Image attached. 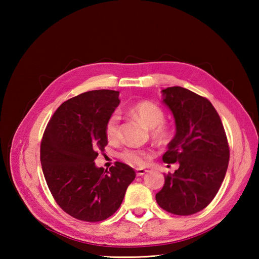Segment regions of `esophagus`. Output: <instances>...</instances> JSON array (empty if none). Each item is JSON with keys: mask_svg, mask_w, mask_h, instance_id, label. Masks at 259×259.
Wrapping results in <instances>:
<instances>
[{"mask_svg": "<svg viewBox=\"0 0 259 259\" xmlns=\"http://www.w3.org/2000/svg\"><path fill=\"white\" fill-rule=\"evenodd\" d=\"M148 172V170H146V169H144V168H138V169H136V175H137V177H140V176H144L145 174H147Z\"/></svg>", "mask_w": 259, "mask_h": 259, "instance_id": "obj_1", "label": "esophagus"}]
</instances>
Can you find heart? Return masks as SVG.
I'll use <instances>...</instances> for the list:
<instances>
[{
  "instance_id": "obj_1",
  "label": "heart",
  "mask_w": 259,
  "mask_h": 259,
  "mask_svg": "<svg viewBox=\"0 0 259 259\" xmlns=\"http://www.w3.org/2000/svg\"><path fill=\"white\" fill-rule=\"evenodd\" d=\"M139 120L147 128L151 129V136L158 144H167L171 137V129L168 124L163 122L164 112L163 110L157 104L142 101L135 104L131 109ZM120 115L118 112L110 114L106 123V136L109 141H117L120 137ZM149 152L146 150L134 149V148H124L119 152V158L123 162L130 166L140 167L144 166Z\"/></svg>"
}]
</instances>
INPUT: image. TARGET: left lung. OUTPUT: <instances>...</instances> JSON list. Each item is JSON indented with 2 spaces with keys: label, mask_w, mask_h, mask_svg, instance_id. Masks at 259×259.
Segmentation results:
<instances>
[{
  "label": "left lung",
  "mask_w": 259,
  "mask_h": 259,
  "mask_svg": "<svg viewBox=\"0 0 259 259\" xmlns=\"http://www.w3.org/2000/svg\"><path fill=\"white\" fill-rule=\"evenodd\" d=\"M171 110L176 135L162 156L179 168L164 176L156 195L163 210L188 216L206 208L217 195L226 175L229 146L221 117L208 99L181 87L162 90Z\"/></svg>",
  "instance_id": "obj_1"
}]
</instances>
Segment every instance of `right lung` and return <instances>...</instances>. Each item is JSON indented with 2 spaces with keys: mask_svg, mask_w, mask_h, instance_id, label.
<instances>
[{
  "mask_svg": "<svg viewBox=\"0 0 259 259\" xmlns=\"http://www.w3.org/2000/svg\"><path fill=\"white\" fill-rule=\"evenodd\" d=\"M119 91L93 90L69 99L51 117L41 141V164L49 189L70 216L101 222L118 210L135 170L117 161L95 164L108 145L107 120L119 106Z\"/></svg>",
  "mask_w": 259,
  "mask_h": 259,
  "instance_id": "add662e5",
  "label": "right lung"
}]
</instances>
